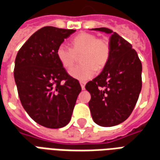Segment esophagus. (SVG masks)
I'll use <instances>...</instances> for the list:
<instances>
[{
    "instance_id": "esophagus-1",
    "label": "esophagus",
    "mask_w": 160,
    "mask_h": 160,
    "mask_svg": "<svg viewBox=\"0 0 160 160\" xmlns=\"http://www.w3.org/2000/svg\"><path fill=\"white\" fill-rule=\"evenodd\" d=\"M80 86H81L82 90H84V89H85V86H86V82H84V81H80Z\"/></svg>"
}]
</instances>
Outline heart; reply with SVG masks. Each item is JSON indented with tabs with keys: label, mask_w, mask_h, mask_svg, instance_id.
Listing matches in <instances>:
<instances>
[{
	"label": "heart",
	"mask_w": 160,
	"mask_h": 160,
	"mask_svg": "<svg viewBox=\"0 0 160 160\" xmlns=\"http://www.w3.org/2000/svg\"><path fill=\"white\" fill-rule=\"evenodd\" d=\"M71 49L61 44L56 56L62 66L69 69L80 55L79 66L69 70V74L76 80L86 81L94 76L96 70H102L111 56V43L106 38H98L92 33L81 32L70 41Z\"/></svg>",
	"instance_id": "obj_1"
}]
</instances>
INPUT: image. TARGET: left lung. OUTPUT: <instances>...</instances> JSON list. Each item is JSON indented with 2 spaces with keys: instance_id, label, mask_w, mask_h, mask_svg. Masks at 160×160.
Segmentation results:
<instances>
[{
  "instance_id": "1",
  "label": "left lung",
  "mask_w": 160,
  "mask_h": 160,
  "mask_svg": "<svg viewBox=\"0 0 160 160\" xmlns=\"http://www.w3.org/2000/svg\"><path fill=\"white\" fill-rule=\"evenodd\" d=\"M92 30L111 33V56L100 74L86 85L88 105L98 125L112 127L126 120L137 103L142 65L132 45L118 33L106 27Z\"/></svg>"
}]
</instances>
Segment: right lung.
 <instances>
[{
	"label": "right lung",
	"instance_id": "1",
	"mask_svg": "<svg viewBox=\"0 0 160 160\" xmlns=\"http://www.w3.org/2000/svg\"><path fill=\"white\" fill-rule=\"evenodd\" d=\"M75 30L44 26L30 37L17 54L14 80L22 106L36 122L60 128L71 120L79 80L62 66L56 49Z\"/></svg>",
	"mask_w": 160,
	"mask_h": 160
}]
</instances>
